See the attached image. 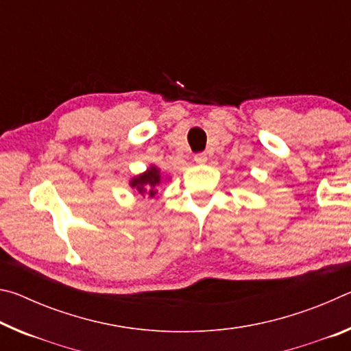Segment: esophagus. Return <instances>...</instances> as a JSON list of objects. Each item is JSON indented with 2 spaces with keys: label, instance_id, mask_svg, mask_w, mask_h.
<instances>
[{
  "label": "esophagus",
  "instance_id": "obj_1",
  "mask_svg": "<svg viewBox=\"0 0 351 351\" xmlns=\"http://www.w3.org/2000/svg\"><path fill=\"white\" fill-rule=\"evenodd\" d=\"M195 162L197 164H204L206 161H207V154L206 153H198V154H195Z\"/></svg>",
  "mask_w": 351,
  "mask_h": 351
}]
</instances>
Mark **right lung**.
<instances>
[{
	"mask_svg": "<svg viewBox=\"0 0 351 351\" xmlns=\"http://www.w3.org/2000/svg\"><path fill=\"white\" fill-rule=\"evenodd\" d=\"M164 181L161 169L156 165H150L144 173L134 176L130 180V187L141 195H147L148 198H154L158 195V187Z\"/></svg>",
	"mask_w": 351,
	"mask_h": 351,
	"instance_id": "1",
	"label": "right lung"
}]
</instances>
